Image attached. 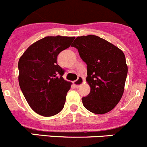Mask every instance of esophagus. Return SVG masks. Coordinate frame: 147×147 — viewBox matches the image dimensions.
Returning <instances> with one entry per match:
<instances>
[{"label":"esophagus","mask_w":147,"mask_h":147,"mask_svg":"<svg viewBox=\"0 0 147 147\" xmlns=\"http://www.w3.org/2000/svg\"><path fill=\"white\" fill-rule=\"evenodd\" d=\"M83 82H84V80H83V78L81 76H79L78 77V80L75 81H74L73 82V84L75 85V87H76V88H78V87H79L81 85V84H82Z\"/></svg>","instance_id":"1"}]
</instances>
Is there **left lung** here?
<instances>
[{"label":"left lung","instance_id":"8db88e82","mask_svg":"<svg viewBox=\"0 0 147 147\" xmlns=\"http://www.w3.org/2000/svg\"><path fill=\"white\" fill-rule=\"evenodd\" d=\"M71 46L78 49L87 65L86 80L90 92L82 98L83 105L97 115L109 112L119 103L124 92L128 71L124 53L93 35L78 37Z\"/></svg>","mask_w":147,"mask_h":147}]
</instances>
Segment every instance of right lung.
<instances>
[{
	"instance_id": "right-lung-1",
	"label": "right lung",
	"mask_w": 147,
	"mask_h": 147,
	"mask_svg": "<svg viewBox=\"0 0 147 147\" xmlns=\"http://www.w3.org/2000/svg\"><path fill=\"white\" fill-rule=\"evenodd\" d=\"M75 37L48 36L31 45L18 62L19 85L31 109L51 117L64 107L71 82L63 79L65 69L57 55L68 48Z\"/></svg>"
}]
</instances>
